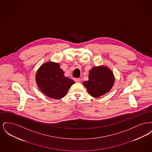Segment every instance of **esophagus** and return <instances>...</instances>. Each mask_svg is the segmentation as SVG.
I'll use <instances>...</instances> for the list:
<instances>
[{"mask_svg": "<svg viewBox=\"0 0 152 152\" xmlns=\"http://www.w3.org/2000/svg\"><path fill=\"white\" fill-rule=\"evenodd\" d=\"M75 81L76 83H80L81 81V80L80 79H75Z\"/></svg>", "mask_w": 152, "mask_h": 152, "instance_id": "1", "label": "esophagus"}]
</instances>
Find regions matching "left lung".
I'll use <instances>...</instances> for the list:
<instances>
[{
    "label": "left lung",
    "mask_w": 152,
    "mask_h": 152,
    "mask_svg": "<svg viewBox=\"0 0 152 152\" xmlns=\"http://www.w3.org/2000/svg\"><path fill=\"white\" fill-rule=\"evenodd\" d=\"M88 78L83 84L89 94L96 98L109 92L115 83L112 71L104 66L93 67L89 72Z\"/></svg>",
    "instance_id": "8db88e82"
}]
</instances>
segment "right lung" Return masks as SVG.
Instances as JSON below:
<instances>
[{"label": "right lung", "instance_id": "1", "mask_svg": "<svg viewBox=\"0 0 152 152\" xmlns=\"http://www.w3.org/2000/svg\"><path fill=\"white\" fill-rule=\"evenodd\" d=\"M36 84L42 93L54 99L64 97L75 81L64 76L58 63L52 61L41 65L36 75Z\"/></svg>", "mask_w": 152, "mask_h": 152}]
</instances>
